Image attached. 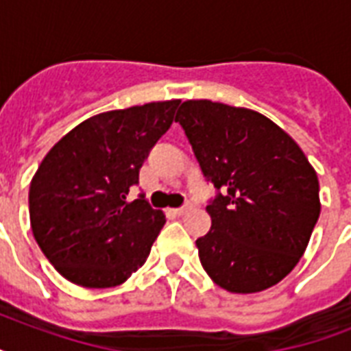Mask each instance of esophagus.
<instances>
[{"label":"esophagus","mask_w":351,"mask_h":351,"mask_svg":"<svg viewBox=\"0 0 351 351\" xmlns=\"http://www.w3.org/2000/svg\"><path fill=\"white\" fill-rule=\"evenodd\" d=\"M191 209H193V204L187 202V204H184L182 208H176V209H173V211H175L176 215H186L187 211H191Z\"/></svg>","instance_id":"34e87169"}]
</instances>
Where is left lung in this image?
Listing matches in <instances>:
<instances>
[{
    "label": "left lung",
    "instance_id": "8db88e82",
    "mask_svg": "<svg viewBox=\"0 0 351 351\" xmlns=\"http://www.w3.org/2000/svg\"><path fill=\"white\" fill-rule=\"evenodd\" d=\"M206 180L211 230L197 239L209 277L231 293L280 282L310 242L319 180L293 138L261 112L209 100L176 112Z\"/></svg>",
    "mask_w": 351,
    "mask_h": 351
}]
</instances>
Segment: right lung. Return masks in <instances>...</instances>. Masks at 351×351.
Returning a JSON list of instances; mask_svg holds the SVG:
<instances>
[{"label": "right lung", "instance_id": "obj_1", "mask_svg": "<svg viewBox=\"0 0 351 351\" xmlns=\"http://www.w3.org/2000/svg\"><path fill=\"white\" fill-rule=\"evenodd\" d=\"M180 100L90 117L47 153L30 182V226L52 266L84 288L125 282L147 261L165 217L129 189Z\"/></svg>", "mask_w": 351, "mask_h": 351}]
</instances>
